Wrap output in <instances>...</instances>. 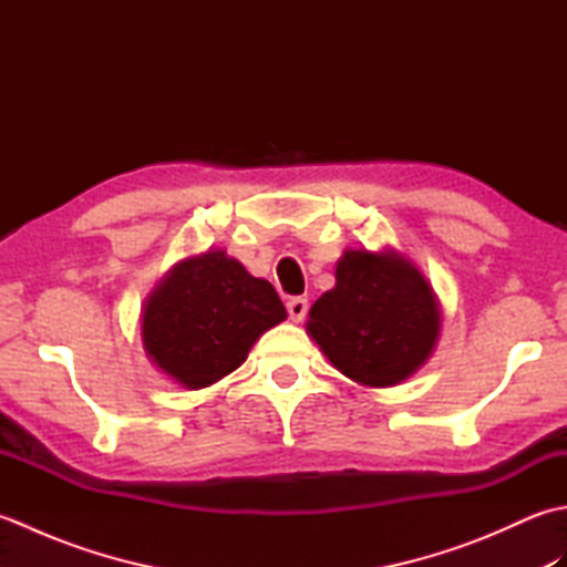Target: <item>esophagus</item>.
I'll return each instance as SVG.
<instances>
[{
    "label": "esophagus",
    "mask_w": 567,
    "mask_h": 567,
    "mask_svg": "<svg viewBox=\"0 0 567 567\" xmlns=\"http://www.w3.org/2000/svg\"><path fill=\"white\" fill-rule=\"evenodd\" d=\"M307 309H309V302L305 297H292L290 302H287V315H290V319L297 323L307 317Z\"/></svg>",
    "instance_id": "esophagus-1"
}]
</instances>
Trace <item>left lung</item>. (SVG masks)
Returning <instances> with one entry per match:
<instances>
[{
    "instance_id": "left-lung-1",
    "label": "left lung",
    "mask_w": 567,
    "mask_h": 567,
    "mask_svg": "<svg viewBox=\"0 0 567 567\" xmlns=\"http://www.w3.org/2000/svg\"><path fill=\"white\" fill-rule=\"evenodd\" d=\"M441 331L436 295L396 250L343 252L336 287L309 309L307 333L336 370L365 388H392L426 363Z\"/></svg>"
}]
</instances>
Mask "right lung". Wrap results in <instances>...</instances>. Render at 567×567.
Returning <instances> with one entry per match:
<instances>
[{
	"label": "right lung",
	"mask_w": 567,
	"mask_h": 567,
	"mask_svg": "<svg viewBox=\"0 0 567 567\" xmlns=\"http://www.w3.org/2000/svg\"><path fill=\"white\" fill-rule=\"evenodd\" d=\"M287 319L275 287L226 250L179 260L143 305V348L187 390L209 388L248 358L260 336Z\"/></svg>",
	"instance_id": "right-lung-1"
}]
</instances>
